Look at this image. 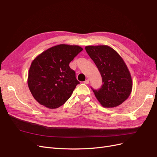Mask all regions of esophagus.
I'll list each match as a JSON object with an SVG mask.
<instances>
[{
  "label": "esophagus",
  "instance_id": "esophagus-1",
  "mask_svg": "<svg viewBox=\"0 0 157 157\" xmlns=\"http://www.w3.org/2000/svg\"><path fill=\"white\" fill-rule=\"evenodd\" d=\"M84 83L86 84H88L89 83V80H88V79L86 80H85V81L84 82Z\"/></svg>",
  "mask_w": 157,
  "mask_h": 157
}]
</instances>
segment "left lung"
Listing matches in <instances>:
<instances>
[{
	"mask_svg": "<svg viewBox=\"0 0 157 157\" xmlns=\"http://www.w3.org/2000/svg\"><path fill=\"white\" fill-rule=\"evenodd\" d=\"M86 51L101 74L103 84L94 90L95 96L104 107H115L129 97L132 80L126 63L117 52L106 45L87 46Z\"/></svg>",
	"mask_w": 157,
	"mask_h": 157,
	"instance_id": "1",
	"label": "left lung"
}]
</instances>
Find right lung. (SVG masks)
I'll list each match as a JSON object with an SVG mask.
<instances>
[{
  "instance_id": "add662e5",
  "label": "right lung",
  "mask_w": 157,
  "mask_h": 157,
  "mask_svg": "<svg viewBox=\"0 0 157 157\" xmlns=\"http://www.w3.org/2000/svg\"><path fill=\"white\" fill-rule=\"evenodd\" d=\"M82 50L76 45H57L32 61L27 84L33 98L40 105L56 109L68 100L80 83L69 65Z\"/></svg>"
}]
</instances>
